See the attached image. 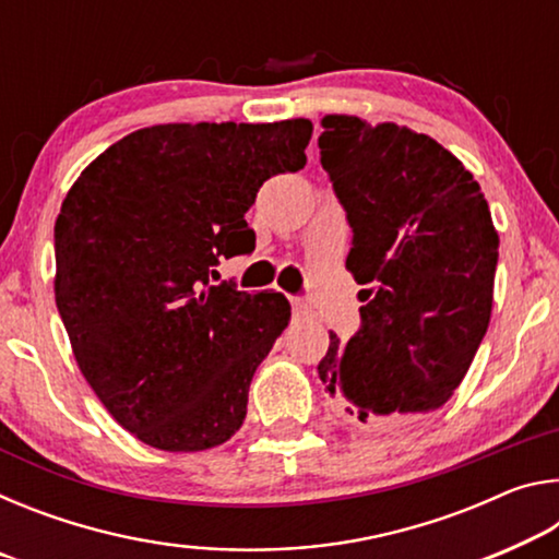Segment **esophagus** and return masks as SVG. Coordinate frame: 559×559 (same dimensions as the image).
Wrapping results in <instances>:
<instances>
[{
    "mask_svg": "<svg viewBox=\"0 0 559 559\" xmlns=\"http://www.w3.org/2000/svg\"><path fill=\"white\" fill-rule=\"evenodd\" d=\"M290 306H293V313H296V318H308L310 313H313L308 302L300 300V298H290Z\"/></svg>",
    "mask_w": 559,
    "mask_h": 559,
    "instance_id": "1",
    "label": "esophagus"
}]
</instances>
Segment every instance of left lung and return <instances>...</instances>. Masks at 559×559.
<instances>
[{
  "label": "left lung",
  "mask_w": 559,
  "mask_h": 559,
  "mask_svg": "<svg viewBox=\"0 0 559 559\" xmlns=\"http://www.w3.org/2000/svg\"><path fill=\"white\" fill-rule=\"evenodd\" d=\"M320 163L353 226L345 269L362 328L330 330L318 374L359 429L439 409L466 377L493 310L498 231L456 155L396 122L330 112Z\"/></svg>",
  "instance_id": "8db88e82"
}]
</instances>
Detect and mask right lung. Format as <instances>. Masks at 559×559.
Listing matches in <instances>:
<instances>
[{"label":"right lung","instance_id":"1","mask_svg":"<svg viewBox=\"0 0 559 559\" xmlns=\"http://www.w3.org/2000/svg\"><path fill=\"white\" fill-rule=\"evenodd\" d=\"M313 122H165L83 169L56 219L53 293L81 374L122 429L173 453L241 429L249 384L290 320L281 293L210 286L253 249L243 214L306 167Z\"/></svg>","mask_w":559,"mask_h":559}]
</instances>
